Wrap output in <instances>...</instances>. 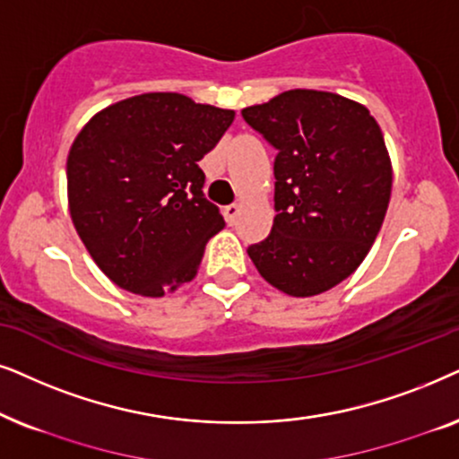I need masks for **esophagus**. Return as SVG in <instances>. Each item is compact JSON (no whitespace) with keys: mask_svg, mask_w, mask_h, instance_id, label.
I'll return each instance as SVG.
<instances>
[{"mask_svg":"<svg viewBox=\"0 0 459 459\" xmlns=\"http://www.w3.org/2000/svg\"><path fill=\"white\" fill-rule=\"evenodd\" d=\"M239 212H241V205H239V204L226 205V207H224V218H226V222L235 224V222H237V216H239Z\"/></svg>","mask_w":459,"mask_h":459,"instance_id":"obj_1","label":"esophagus"}]
</instances>
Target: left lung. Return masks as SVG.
Returning a JSON list of instances; mask_svg holds the SVG:
<instances>
[{
  "instance_id": "obj_1",
  "label": "left lung",
  "mask_w": 459,
  "mask_h": 459,
  "mask_svg": "<svg viewBox=\"0 0 459 459\" xmlns=\"http://www.w3.org/2000/svg\"><path fill=\"white\" fill-rule=\"evenodd\" d=\"M277 149L271 235L247 247L287 296L332 290L357 271L386 216L393 166L377 121L359 102L290 90L241 111Z\"/></svg>"
}]
</instances>
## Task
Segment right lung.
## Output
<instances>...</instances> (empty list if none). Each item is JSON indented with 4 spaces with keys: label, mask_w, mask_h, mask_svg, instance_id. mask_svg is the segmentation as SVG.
Listing matches in <instances>:
<instances>
[{
    "label": "right lung",
    "mask_w": 459,
    "mask_h": 459,
    "mask_svg": "<svg viewBox=\"0 0 459 459\" xmlns=\"http://www.w3.org/2000/svg\"><path fill=\"white\" fill-rule=\"evenodd\" d=\"M235 111L151 91L96 113L66 159L69 212L91 258L121 290L159 298L197 274L224 229L199 161Z\"/></svg>",
    "instance_id": "add662e5"
}]
</instances>
